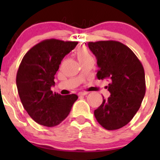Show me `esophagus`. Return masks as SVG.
<instances>
[{
    "label": "esophagus",
    "mask_w": 160,
    "mask_h": 160,
    "mask_svg": "<svg viewBox=\"0 0 160 160\" xmlns=\"http://www.w3.org/2000/svg\"><path fill=\"white\" fill-rule=\"evenodd\" d=\"M88 93V92H80V93H79V95H80V96H85V95H87Z\"/></svg>",
    "instance_id": "34e87169"
}]
</instances>
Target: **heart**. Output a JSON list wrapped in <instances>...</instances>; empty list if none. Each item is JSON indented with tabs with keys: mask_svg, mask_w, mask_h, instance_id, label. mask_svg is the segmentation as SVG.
Returning <instances> with one entry per match:
<instances>
[{
	"mask_svg": "<svg viewBox=\"0 0 160 160\" xmlns=\"http://www.w3.org/2000/svg\"><path fill=\"white\" fill-rule=\"evenodd\" d=\"M77 56L80 62L85 61L87 60V59H93L91 55L90 54L89 51H88L86 48H79V49L77 50Z\"/></svg>",
	"mask_w": 160,
	"mask_h": 160,
	"instance_id": "obj_1",
	"label": "heart"
}]
</instances>
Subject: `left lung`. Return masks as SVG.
<instances>
[{"instance_id":"1","label":"left lung","mask_w":160,"mask_h":160,"mask_svg":"<svg viewBox=\"0 0 160 160\" xmlns=\"http://www.w3.org/2000/svg\"><path fill=\"white\" fill-rule=\"evenodd\" d=\"M97 58V77L108 79L111 96L94 111L98 123L107 130L126 125L139 109L146 93L144 68L135 53L120 42H88Z\"/></svg>"}]
</instances>
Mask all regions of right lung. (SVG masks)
<instances>
[{
    "label": "right lung",
    "instance_id": "right-lung-1",
    "mask_svg": "<svg viewBox=\"0 0 160 160\" xmlns=\"http://www.w3.org/2000/svg\"><path fill=\"white\" fill-rule=\"evenodd\" d=\"M77 42L50 38L34 46L24 56L16 76V84L24 108L38 124L53 127L70 114L77 95L53 93L55 74L61 61Z\"/></svg>",
    "mask_w": 160,
    "mask_h": 160
}]
</instances>
